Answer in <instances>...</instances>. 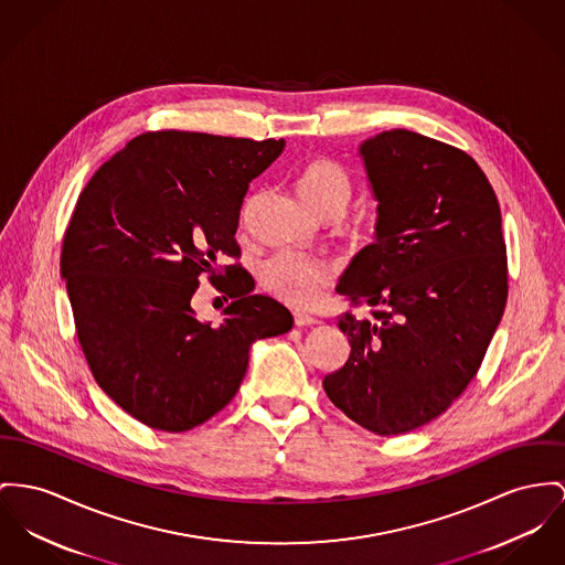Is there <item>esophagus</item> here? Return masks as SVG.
<instances>
[{
	"mask_svg": "<svg viewBox=\"0 0 565 565\" xmlns=\"http://www.w3.org/2000/svg\"><path fill=\"white\" fill-rule=\"evenodd\" d=\"M294 323H296L298 328H312V326H319V319H315V317H310V315H306V312H296V315H294Z\"/></svg>",
	"mask_w": 565,
	"mask_h": 565,
	"instance_id": "34e87169",
	"label": "esophagus"
}]
</instances>
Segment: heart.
<instances>
[{
  "mask_svg": "<svg viewBox=\"0 0 565 565\" xmlns=\"http://www.w3.org/2000/svg\"><path fill=\"white\" fill-rule=\"evenodd\" d=\"M303 201L321 216L334 207L344 210L351 196V178L347 169L332 158H317L306 164L300 178ZM337 265L294 250L271 255L262 267L265 289L278 300L310 308L323 300L337 280Z\"/></svg>",
  "mask_w": 565,
  "mask_h": 565,
  "instance_id": "heart-1",
  "label": "heart"
}]
</instances>
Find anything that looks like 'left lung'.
I'll return each instance as SVG.
<instances>
[{"label": "left lung", "mask_w": 565, "mask_h": 565, "mask_svg": "<svg viewBox=\"0 0 565 565\" xmlns=\"http://www.w3.org/2000/svg\"><path fill=\"white\" fill-rule=\"evenodd\" d=\"M379 199L376 242L347 267V364L323 379L342 414L390 437L439 417L480 371L508 301L497 194L480 164L444 141L387 130L362 146Z\"/></svg>", "instance_id": "obj_1"}]
</instances>
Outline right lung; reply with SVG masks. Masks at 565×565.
Wrapping results in <instances>:
<instances>
[{"instance_id": "obj_1", "label": "right lung", "mask_w": 565, "mask_h": 565, "mask_svg": "<svg viewBox=\"0 0 565 565\" xmlns=\"http://www.w3.org/2000/svg\"><path fill=\"white\" fill-rule=\"evenodd\" d=\"M282 148V139L150 130L76 201L60 259L76 337L103 392L150 428L184 433L225 409L250 344L294 326L282 303L250 296L235 239L250 182ZM221 256L232 264L218 270ZM203 275L232 298L218 327L189 306Z\"/></svg>"}]
</instances>
